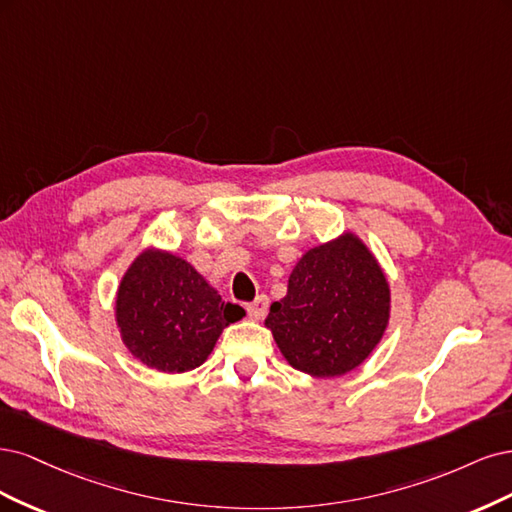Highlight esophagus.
Masks as SVG:
<instances>
[{
	"mask_svg": "<svg viewBox=\"0 0 512 512\" xmlns=\"http://www.w3.org/2000/svg\"><path fill=\"white\" fill-rule=\"evenodd\" d=\"M268 306H270L268 295H257V298L251 304H246V312H249V317L253 321H259V319L266 317Z\"/></svg>",
	"mask_w": 512,
	"mask_h": 512,
	"instance_id": "esophagus-1",
	"label": "esophagus"
}]
</instances>
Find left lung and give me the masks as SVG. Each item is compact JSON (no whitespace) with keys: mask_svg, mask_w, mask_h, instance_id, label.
Wrapping results in <instances>:
<instances>
[{"mask_svg":"<svg viewBox=\"0 0 512 512\" xmlns=\"http://www.w3.org/2000/svg\"><path fill=\"white\" fill-rule=\"evenodd\" d=\"M387 321V278L366 244L344 234L298 261L266 325L295 370L342 376L372 353Z\"/></svg>","mask_w":512,"mask_h":512,"instance_id":"8db88e82","label":"left lung"}]
</instances>
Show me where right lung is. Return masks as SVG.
<instances>
[{
  "instance_id": "right-lung-1",
  "label": "right lung",
  "mask_w": 512,
  "mask_h": 512,
  "mask_svg": "<svg viewBox=\"0 0 512 512\" xmlns=\"http://www.w3.org/2000/svg\"><path fill=\"white\" fill-rule=\"evenodd\" d=\"M242 317V306L223 302L202 274L172 253H142L117 293V323L125 346L159 372L202 366L223 327Z\"/></svg>"
}]
</instances>
